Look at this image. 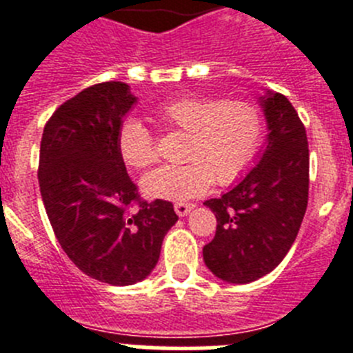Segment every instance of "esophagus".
Instances as JSON below:
<instances>
[{
	"mask_svg": "<svg viewBox=\"0 0 353 353\" xmlns=\"http://www.w3.org/2000/svg\"><path fill=\"white\" fill-rule=\"evenodd\" d=\"M194 208V205L192 203H183V201H179V203H174V212L180 215V217H185L189 212Z\"/></svg>",
	"mask_w": 353,
	"mask_h": 353,
	"instance_id": "obj_1",
	"label": "esophagus"
}]
</instances>
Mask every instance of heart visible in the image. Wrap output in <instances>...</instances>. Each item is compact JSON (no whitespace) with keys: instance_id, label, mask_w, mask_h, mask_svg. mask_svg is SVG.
<instances>
[{"instance_id":"b5f03b06","label":"heart","mask_w":353,"mask_h":353,"mask_svg":"<svg viewBox=\"0 0 353 353\" xmlns=\"http://www.w3.org/2000/svg\"><path fill=\"white\" fill-rule=\"evenodd\" d=\"M155 118L170 132H182L179 166H164L143 179L146 196L182 201L203 194L212 182L230 185L256 157L263 139L260 109L245 101L179 97L155 109ZM121 161L145 170L159 159L155 136L138 118H125L117 134Z\"/></svg>"}]
</instances>
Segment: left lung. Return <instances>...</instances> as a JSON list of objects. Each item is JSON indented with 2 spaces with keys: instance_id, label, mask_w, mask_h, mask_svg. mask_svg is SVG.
<instances>
[{
  "instance_id": "obj_1",
  "label": "left lung",
  "mask_w": 353,
  "mask_h": 353,
  "mask_svg": "<svg viewBox=\"0 0 353 353\" xmlns=\"http://www.w3.org/2000/svg\"><path fill=\"white\" fill-rule=\"evenodd\" d=\"M269 127L260 162L221 198L205 201L215 214V236L205 265L226 283L245 285L272 272L297 239L307 208L310 150L304 123L281 93L260 97Z\"/></svg>"
}]
</instances>
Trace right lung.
Instances as JSON below:
<instances>
[{"label": "right lung", "mask_w": 353, "mask_h": 353, "mask_svg": "<svg viewBox=\"0 0 353 353\" xmlns=\"http://www.w3.org/2000/svg\"><path fill=\"white\" fill-rule=\"evenodd\" d=\"M134 104L129 84H93L56 109L40 141V194L56 239L77 269L113 286L143 281L179 221L170 201L139 198L118 154Z\"/></svg>", "instance_id": "obj_1"}]
</instances>
